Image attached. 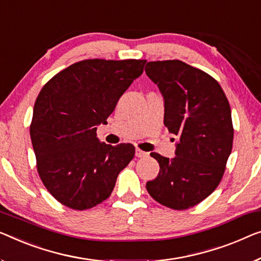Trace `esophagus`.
Segmentation results:
<instances>
[{"label": "esophagus", "mask_w": 261, "mask_h": 261, "mask_svg": "<svg viewBox=\"0 0 261 261\" xmlns=\"http://www.w3.org/2000/svg\"><path fill=\"white\" fill-rule=\"evenodd\" d=\"M146 152L145 151H142V150H139V149H136V155H137L138 158H143V157H146Z\"/></svg>", "instance_id": "34e87169"}]
</instances>
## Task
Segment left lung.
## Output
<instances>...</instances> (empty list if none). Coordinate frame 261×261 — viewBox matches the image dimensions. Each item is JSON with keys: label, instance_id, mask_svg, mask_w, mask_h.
<instances>
[{"label": "left lung", "instance_id": "obj_1", "mask_svg": "<svg viewBox=\"0 0 261 261\" xmlns=\"http://www.w3.org/2000/svg\"><path fill=\"white\" fill-rule=\"evenodd\" d=\"M145 72L164 99V124L176 135V157L152 152L159 173L146 182L150 196L173 210L208 197L221 180L233 143L231 108L219 83L184 62H147Z\"/></svg>", "mask_w": 261, "mask_h": 261}]
</instances>
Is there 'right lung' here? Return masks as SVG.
<instances>
[{
    "label": "right lung",
    "instance_id": "right-lung-1",
    "mask_svg": "<svg viewBox=\"0 0 261 261\" xmlns=\"http://www.w3.org/2000/svg\"><path fill=\"white\" fill-rule=\"evenodd\" d=\"M145 63L81 61L58 72L38 93L30 137L38 174L60 203L82 211L110 197L135 146L99 142L96 130L107 123Z\"/></svg>",
    "mask_w": 261,
    "mask_h": 261
}]
</instances>
